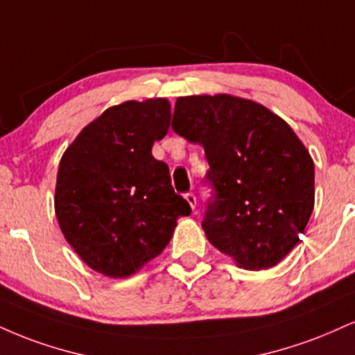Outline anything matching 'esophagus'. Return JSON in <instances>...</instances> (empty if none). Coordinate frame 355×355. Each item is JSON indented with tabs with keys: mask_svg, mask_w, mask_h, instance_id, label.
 I'll use <instances>...</instances> for the list:
<instances>
[{
	"mask_svg": "<svg viewBox=\"0 0 355 355\" xmlns=\"http://www.w3.org/2000/svg\"><path fill=\"white\" fill-rule=\"evenodd\" d=\"M185 198H187V202L190 203V207L195 210V207H196V196H195V193H191V191H189V193L185 195Z\"/></svg>",
	"mask_w": 355,
	"mask_h": 355,
	"instance_id": "34e87169",
	"label": "esophagus"
}]
</instances>
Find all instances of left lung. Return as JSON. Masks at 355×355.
<instances>
[{
    "mask_svg": "<svg viewBox=\"0 0 355 355\" xmlns=\"http://www.w3.org/2000/svg\"><path fill=\"white\" fill-rule=\"evenodd\" d=\"M172 129L205 148L208 241L246 270H268L300 241L314 208V164L291 127L241 97L175 102Z\"/></svg>",
    "mask_w": 355,
    "mask_h": 355,
    "instance_id": "1",
    "label": "left lung"
}]
</instances>
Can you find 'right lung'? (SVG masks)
Returning a JSON list of instances; mask_svg holds the SVG:
<instances>
[{
  "label": "right lung",
  "instance_id": "right-lung-1",
  "mask_svg": "<svg viewBox=\"0 0 355 355\" xmlns=\"http://www.w3.org/2000/svg\"><path fill=\"white\" fill-rule=\"evenodd\" d=\"M168 123V101L123 102L89 123L62 155L55 216L94 271L134 275L168 245L178 216L191 213L168 166L152 155Z\"/></svg>",
  "mask_w": 355,
  "mask_h": 355
}]
</instances>
